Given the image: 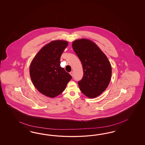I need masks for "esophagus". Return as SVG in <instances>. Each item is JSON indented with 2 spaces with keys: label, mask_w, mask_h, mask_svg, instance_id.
<instances>
[{
  "label": "esophagus",
  "mask_w": 145,
  "mask_h": 145,
  "mask_svg": "<svg viewBox=\"0 0 145 145\" xmlns=\"http://www.w3.org/2000/svg\"><path fill=\"white\" fill-rule=\"evenodd\" d=\"M70 74L72 76H73V72H72V71H71L70 72Z\"/></svg>",
  "instance_id": "1"
}]
</instances>
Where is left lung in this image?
<instances>
[{
    "instance_id": "obj_1",
    "label": "left lung",
    "mask_w": 145,
    "mask_h": 145,
    "mask_svg": "<svg viewBox=\"0 0 145 145\" xmlns=\"http://www.w3.org/2000/svg\"><path fill=\"white\" fill-rule=\"evenodd\" d=\"M72 47L83 66L84 76L78 82L80 90L89 98L98 96L110 84L112 76L110 61L101 49L89 40H76Z\"/></svg>"
}]
</instances>
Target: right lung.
<instances>
[{"label":"right lung","mask_w":145,"mask_h":145,"mask_svg":"<svg viewBox=\"0 0 145 145\" xmlns=\"http://www.w3.org/2000/svg\"><path fill=\"white\" fill-rule=\"evenodd\" d=\"M67 45L66 41H53L42 47L31 62V80L37 90L46 96L54 98L60 95L72 79L60 65L61 56Z\"/></svg>","instance_id":"add662e5"}]
</instances>
